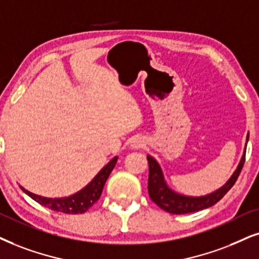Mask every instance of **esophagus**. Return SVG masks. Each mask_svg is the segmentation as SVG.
<instances>
[{"label":"esophagus","mask_w":259,"mask_h":259,"mask_svg":"<svg viewBox=\"0 0 259 259\" xmlns=\"http://www.w3.org/2000/svg\"><path fill=\"white\" fill-rule=\"evenodd\" d=\"M143 146H145V141L141 139V137H134L132 142H130V147H132L133 149L142 148Z\"/></svg>","instance_id":"esophagus-1"}]
</instances>
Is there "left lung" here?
Segmentation results:
<instances>
[{"mask_svg":"<svg viewBox=\"0 0 259 259\" xmlns=\"http://www.w3.org/2000/svg\"><path fill=\"white\" fill-rule=\"evenodd\" d=\"M248 141V134L246 136V145ZM246 145L243 156H241L240 162H239L237 169H235L231 178L228 179L225 185H222L217 191L211 192L205 196H185L178 192L173 191L168 188L167 183L165 181L162 169L160 165L153 156L147 155V160L149 163V178H148V192L149 197L152 201L159 205L160 208L165 211L171 212V214H188V212H195L202 209L209 208L218 203L224 196L227 194L228 190L234 185L237 182L239 175H240L241 168H243L245 162V152H246Z\"/></svg>","mask_w":259,"mask_h":259,"instance_id":"obj_1","label":"left lung"}]
</instances>
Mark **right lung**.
I'll return each instance as SVG.
<instances>
[{"instance_id":"1","label":"right lung","mask_w":259,"mask_h":259,"mask_svg":"<svg viewBox=\"0 0 259 259\" xmlns=\"http://www.w3.org/2000/svg\"><path fill=\"white\" fill-rule=\"evenodd\" d=\"M117 160H118V156H114L110 162H107V165H105L100 169L99 173L92 179L91 183H88L82 190L77 191L76 194L68 196V197H42V196L32 194L28 190L22 188V186H20V188L32 199H34L35 202L44 205V207L52 209V210L64 212V214H82V212L87 211L100 198L104 185H105L110 173L112 172L114 166H116Z\"/></svg>"}]
</instances>
